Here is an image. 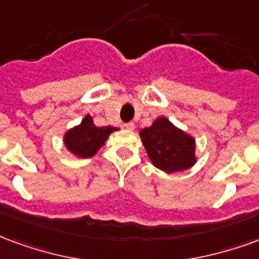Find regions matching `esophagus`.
<instances>
[{
    "label": "esophagus",
    "instance_id": "esophagus-1",
    "mask_svg": "<svg viewBox=\"0 0 259 259\" xmlns=\"http://www.w3.org/2000/svg\"><path fill=\"white\" fill-rule=\"evenodd\" d=\"M124 127L127 128L128 131H134L135 130V124L134 122H127V124H124Z\"/></svg>",
    "mask_w": 259,
    "mask_h": 259
}]
</instances>
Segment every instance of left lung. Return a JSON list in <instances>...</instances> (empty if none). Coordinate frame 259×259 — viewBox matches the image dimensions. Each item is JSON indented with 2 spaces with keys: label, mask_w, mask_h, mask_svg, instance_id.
I'll list each match as a JSON object with an SVG mask.
<instances>
[{
  "label": "left lung",
  "mask_w": 259,
  "mask_h": 259,
  "mask_svg": "<svg viewBox=\"0 0 259 259\" xmlns=\"http://www.w3.org/2000/svg\"><path fill=\"white\" fill-rule=\"evenodd\" d=\"M150 161L164 172H178L196 163V141L165 117L156 118L139 132Z\"/></svg>",
  "instance_id": "obj_1"
}]
</instances>
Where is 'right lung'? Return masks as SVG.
<instances>
[{"mask_svg": "<svg viewBox=\"0 0 259 259\" xmlns=\"http://www.w3.org/2000/svg\"><path fill=\"white\" fill-rule=\"evenodd\" d=\"M113 131H118V128L96 127L92 117L87 114L81 124L66 132L63 141L70 153L80 158H88L95 156Z\"/></svg>", "mask_w": 259, "mask_h": 259, "instance_id": "right-lung-1", "label": "right lung"}]
</instances>
